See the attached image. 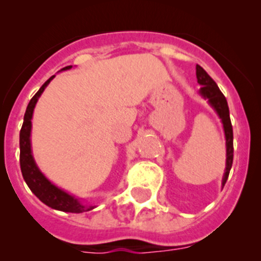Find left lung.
<instances>
[{
  "instance_id": "left-lung-1",
  "label": "left lung",
  "mask_w": 261,
  "mask_h": 261,
  "mask_svg": "<svg viewBox=\"0 0 261 261\" xmlns=\"http://www.w3.org/2000/svg\"><path fill=\"white\" fill-rule=\"evenodd\" d=\"M196 74L197 81L201 84V89H199V94L203 97L204 99L208 101L212 109L217 112L218 117L221 118L223 123V130H225V138H226V169L225 174L222 178V187L225 186L226 180H227L228 174H230L231 167H232L233 160V133H232V125H231L230 120V111H228V105L226 101V97L223 96L222 92L220 91L216 82L207 74L206 70L197 64L196 67Z\"/></svg>"
}]
</instances>
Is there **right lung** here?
Instances as JSON below:
<instances>
[{"instance_id":"obj_1","label":"right lung","mask_w":261,"mask_h":261,"mask_svg":"<svg viewBox=\"0 0 261 261\" xmlns=\"http://www.w3.org/2000/svg\"><path fill=\"white\" fill-rule=\"evenodd\" d=\"M72 68V65L63 68L62 70H68ZM55 75H51L43 86L40 87L35 96L30 99L26 109L25 116H23V123L20 131V167L22 177L25 179L26 184L29 188L31 189L34 194L40 199L43 203L46 206L51 207V208L58 210V211L63 212H72V213H82L93 210V206H87V204L82 203L80 199L75 197L70 196L69 193L64 192L63 189L58 188L57 186L51 183L49 179H46L45 175L40 172V169L36 165L35 160H34L33 151H31V118H33V112L35 109V105L38 102L39 97L46 88V86L50 83V81L54 78Z\"/></svg>"}]
</instances>
